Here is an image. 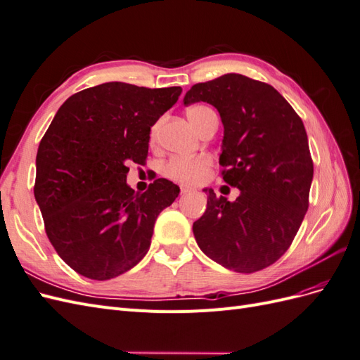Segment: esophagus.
Returning <instances> with one entry per match:
<instances>
[{"label":"esophagus","mask_w":360,"mask_h":360,"mask_svg":"<svg viewBox=\"0 0 360 360\" xmlns=\"http://www.w3.org/2000/svg\"><path fill=\"white\" fill-rule=\"evenodd\" d=\"M193 189L192 188H189V186H184V184H181L180 186V192L183 193V195H186V193H189V192H192Z\"/></svg>","instance_id":"esophagus-1"}]
</instances>
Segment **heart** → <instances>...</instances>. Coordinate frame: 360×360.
I'll list each match as a JSON object with an SVG mask.
<instances>
[{
	"mask_svg": "<svg viewBox=\"0 0 360 360\" xmlns=\"http://www.w3.org/2000/svg\"><path fill=\"white\" fill-rule=\"evenodd\" d=\"M186 114H188L189 122L197 127L198 132L207 123V120H209L212 115H214V112L210 110V108L205 105H193L189 108ZM156 129L158 126H155L153 130H151V136H150L151 143L156 139ZM209 167H210V160L205 156H195V158L179 156V158L169 159L165 163V167H163V176L183 184H197L205 179Z\"/></svg>",
	"mask_w": 360,
	"mask_h": 360,
	"instance_id": "heart-1",
	"label": "heart"
}]
</instances>
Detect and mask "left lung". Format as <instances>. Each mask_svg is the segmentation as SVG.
<instances>
[{"mask_svg":"<svg viewBox=\"0 0 360 360\" xmlns=\"http://www.w3.org/2000/svg\"><path fill=\"white\" fill-rule=\"evenodd\" d=\"M183 102H207L219 112L222 179L240 191L231 202L204 189L195 240L238 274L269 267L290 248L309 205L314 163L302 118L274 86L238 73L195 84Z\"/></svg>","mask_w":360,"mask_h":360,"instance_id":"left-lung-1","label":"left lung"}]
</instances>
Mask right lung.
Instances as JSON below:
<instances>
[{
    "instance_id": "1",
    "label": "right lung",
    "mask_w": 360,
    "mask_h": 360,
    "mask_svg": "<svg viewBox=\"0 0 360 360\" xmlns=\"http://www.w3.org/2000/svg\"><path fill=\"white\" fill-rule=\"evenodd\" d=\"M180 94V86L96 85L70 96L41 138L34 197L49 242L79 275L111 279L147 254L159 213L180 189L158 179L135 193L127 165L146 160L151 126Z\"/></svg>"
}]
</instances>
